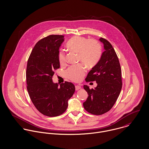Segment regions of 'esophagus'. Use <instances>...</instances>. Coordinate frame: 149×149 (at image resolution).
I'll return each instance as SVG.
<instances>
[{
    "label": "esophagus",
    "mask_w": 149,
    "mask_h": 149,
    "mask_svg": "<svg viewBox=\"0 0 149 149\" xmlns=\"http://www.w3.org/2000/svg\"><path fill=\"white\" fill-rule=\"evenodd\" d=\"M81 88V86H80V85H75V89H76V91H77V90H79V89H80Z\"/></svg>",
    "instance_id": "obj_1"
}]
</instances>
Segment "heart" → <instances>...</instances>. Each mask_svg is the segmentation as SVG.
Masks as SVG:
<instances>
[{
    "instance_id": "b5f03b06",
    "label": "heart",
    "mask_w": 149,
    "mask_h": 149,
    "mask_svg": "<svg viewBox=\"0 0 149 149\" xmlns=\"http://www.w3.org/2000/svg\"><path fill=\"white\" fill-rule=\"evenodd\" d=\"M69 50L78 54V59L88 68L94 66L97 64L101 54L100 46L94 40H87L84 37L75 36L67 43ZM58 60L61 65L65 64V54L60 52L58 54ZM86 69L81 65L69 67L64 73L66 77L78 82L81 80L85 75Z\"/></svg>"
}]
</instances>
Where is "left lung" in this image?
<instances>
[{
    "mask_svg": "<svg viewBox=\"0 0 149 149\" xmlns=\"http://www.w3.org/2000/svg\"><path fill=\"white\" fill-rule=\"evenodd\" d=\"M104 51L100 60L88 73L86 81H96L97 86L89 89L84 85L88 97L83 106L89 113L100 115L109 111L113 106L120 93L122 82L120 63L112 45L100 38Z\"/></svg>",
    "mask_w": 149,
    "mask_h": 149,
    "instance_id": "left-lung-1",
    "label": "left lung"
}]
</instances>
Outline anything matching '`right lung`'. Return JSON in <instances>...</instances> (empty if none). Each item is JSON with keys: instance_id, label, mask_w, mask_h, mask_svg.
Returning a JSON list of instances; mask_svg holds the SVG:
<instances>
[{"instance_id": "obj_1", "label": "right lung", "mask_w": 149, "mask_h": 149, "mask_svg": "<svg viewBox=\"0 0 149 149\" xmlns=\"http://www.w3.org/2000/svg\"><path fill=\"white\" fill-rule=\"evenodd\" d=\"M64 36L50 35L36 43L26 69L27 89L34 106L43 115L57 116L66 110L75 86L65 81L60 86L53 81L54 71L60 68V47Z\"/></svg>"}]
</instances>
